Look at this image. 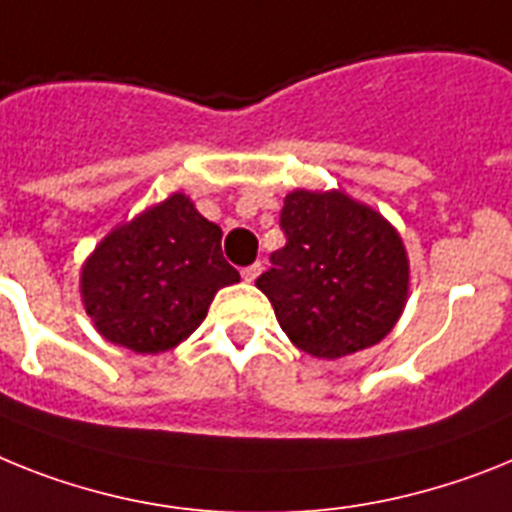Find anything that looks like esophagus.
<instances>
[{"instance_id":"34e87169","label":"esophagus","mask_w":512,"mask_h":512,"mask_svg":"<svg viewBox=\"0 0 512 512\" xmlns=\"http://www.w3.org/2000/svg\"><path fill=\"white\" fill-rule=\"evenodd\" d=\"M260 273H263V265H260V263H252V265H247V268L242 270V278H244V281H247V283H252L257 276H260Z\"/></svg>"}]
</instances>
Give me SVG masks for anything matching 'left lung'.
<instances>
[{
  "label": "left lung",
  "mask_w": 512,
  "mask_h": 512,
  "mask_svg": "<svg viewBox=\"0 0 512 512\" xmlns=\"http://www.w3.org/2000/svg\"><path fill=\"white\" fill-rule=\"evenodd\" d=\"M286 244L257 278L296 349L338 359L388 336L409 296L401 234L341 190L286 195Z\"/></svg>",
  "instance_id": "obj_1"
}]
</instances>
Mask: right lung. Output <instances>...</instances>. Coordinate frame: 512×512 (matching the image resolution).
Masks as SVG:
<instances>
[{
    "instance_id": "obj_1",
    "label": "right lung",
    "mask_w": 512,
    "mask_h": 512,
    "mask_svg": "<svg viewBox=\"0 0 512 512\" xmlns=\"http://www.w3.org/2000/svg\"><path fill=\"white\" fill-rule=\"evenodd\" d=\"M221 229L174 192L101 239L80 273L85 312L106 341L161 354L190 338L218 289L239 281Z\"/></svg>"
}]
</instances>
